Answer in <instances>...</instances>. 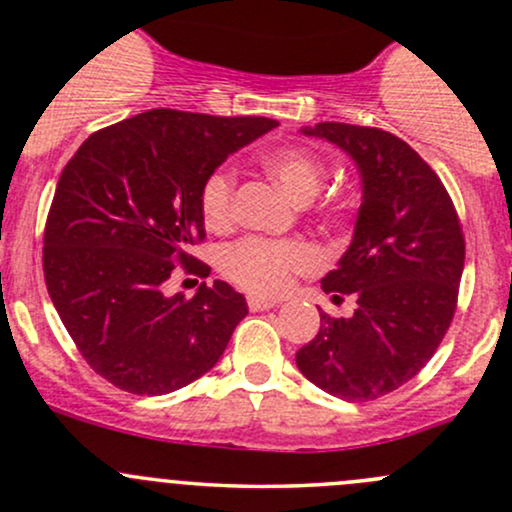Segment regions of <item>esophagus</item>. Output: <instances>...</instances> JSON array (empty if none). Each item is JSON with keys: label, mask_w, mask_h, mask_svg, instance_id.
Segmentation results:
<instances>
[{"label": "esophagus", "mask_w": 512, "mask_h": 512, "mask_svg": "<svg viewBox=\"0 0 512 512\" xmlns=\"http://www.w3.org/2000/svg\"><path fill=\"white\" fill-rule=\"evenodd\" d=\"M247 306H250V311H267V308L279 306V301L277 299H265V296L250 294V296H247Z\"/></svg>", "instance_id": "esophagus-1"}]
</instances>
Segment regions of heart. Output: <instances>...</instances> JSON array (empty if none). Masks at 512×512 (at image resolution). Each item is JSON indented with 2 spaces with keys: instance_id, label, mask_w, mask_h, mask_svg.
<instances>
[{
  "instance_id": "1",
  "label": "heart",
  "mask_w": 512,
  "mask_h": 512,
  "mask_svg": "<svg viewBox=\"0 0 512 512\" xmlns=\"http://www.w3.org/2000/svg\"><path fill=\"white\" fill-rule=\"evenodd\" d=\"M265 170L296 204H306L318 194L325 179V162L306 148H279L265 155ZM235 174L230 167H216L201 184L199 206L204 223L213 230L230 226L235 211ZM323 216H338V206H323ZM318 257L301 240L245 238L223 252V272L247 291L265 296L284 294L296 274L316 267Z\"/></svg>"
}]
</instances>
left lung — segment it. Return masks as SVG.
<instances>
[{"mask_svg": "<svg viewBox=\"0 0 512 512\" xmlns=\"http://www.w3.org/2000/svg\"><path fill=\"white\" fill-rule=\"evenodd\" d=\"M301 133L352 157L362 204L350 247L320 279L333 301L352 296L355 313L320 311L296 367L330 396L374 401L411 381L445 338L464 269L462 226L445 184L406 140L328 121Z\"/></svg>", "mask_w": 512, "mask_h": 512, "instance_id": "8db88e82", "label": "left lung"}]
</instances>
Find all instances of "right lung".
<instances>
[{
  "label": "right lung",
  "instance_id": "obj_1",
  "mask_svg": "<svg viewBox=\"0 0 512 512\" xmlns=\"http://www.w3.org/2000/svg\"><path fill=\"white\" fill-rule=\"evenodd\" d=\"M279 123L262 116L153 109L92 133L55 187L43 272L50 301L94 372L136 396L192 384L218 362L245 296L226 282L192 299L165 294L204 240L201 184L228 155Z\"/></svg>",
  "mask_w": 512,
  "mask_h": 512
}]
</instances>
